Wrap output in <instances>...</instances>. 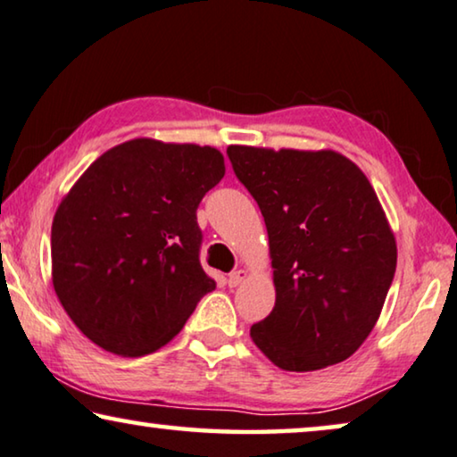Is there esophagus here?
Returning a JSON list of instances; mask_svg holds the SVG:
<instances>
[{
  "instance_id": "34e87169",
  "label": "esophagus",
  "mask_w": 457,
  "mask_h": 457,
  "mask_svg": "<svg viewBox=\"0 0 457 457\" xmlns=\"http://www.w3.org/2000/svg\"><path fill=\"white\" fill-rule=\"evenodd\" d=\"M245 278H247V272H245V270H237V272H233L228 276V287H239V284L245 280Z\"/></svg>"
}]
</instances>
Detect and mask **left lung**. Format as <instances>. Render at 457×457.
<instances>
[{
    "label": "left lung",
    "instance_id": "obj_1",
    "mask_svg": "<svg viewBox=\"0 0 457 457\" xmlns=\"http://www.w3.org/2000/svg\"><path fill=\"white\" fill-rule=\"evenodd\" d=\"M227 154L262 210L274 268V309L251 326V340L284 371L346 361L379 320L398 262L373 185L334 150Z\"/></svg>",
    "mask_w": 457,
    "mask_h": 457
}]
</instances>
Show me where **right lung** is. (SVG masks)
Wrapping results in <instances>:
<instances>
[{
    "label": "right lung",
    "instance_id": "add662e5",
    "mask_svg": "<svg viewBox=\"0 0 457 457\" xmlns=\"http://www.w3.org/2000/svg\"><path fill=\"white\" fill-rule=\"evenodd\" d=\"M224 177L212 146L136 137L98 156L51 227L53 288L96 346L144 356L170 342L216 288L195 210Z\"/></svg>",
    "mask_w": 457,
    "mask_h": 457
}]
</instances>
